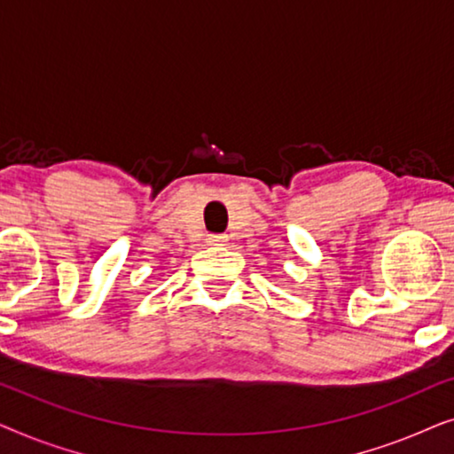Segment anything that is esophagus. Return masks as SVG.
I'll use <instances>...</instances> for the list:
<instances>
[{
  "instance_id": "1",
  "label": "esophagus",
  "mask_w": 454,
  "mask_h": 454,
  "mask_svg": "<svg viewBox=\"0 0 454 454\" xmlns=\"http://www.w3.org/2000/svg\"><path fill=\"white\" fill-rule=\"evenodd\" d=\"M227 241V235L225 233H215V235H208V244L210 246H223Z\"/></svg>"
}]
</instances>
